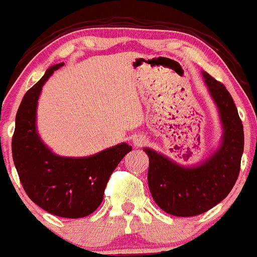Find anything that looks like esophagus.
Instances as JSON below:
<instances>
[{"label":"esophagus","mask_w":257,"mask_h":257,"mask_svg":"<svg viewBox=\"0 0 257 257\" xmlns=\"http://www.w3.org/2000/svg\"><path fill=\"white\" fill-rule=\"evenodd\" d=\"M146 143H148V140H146V138L142 137V135H137V137L133 138V145L138 146V148L146 145Z\"/></svg>","instance_id":"obj_1"}]
</instances>
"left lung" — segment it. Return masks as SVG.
Wrapping results in <instances>:
<instances>
[{
  "mask_svg": "<svg viewBox=\"0 0 257 257\" xmlns=\"http://www.w3.org/2000/svg\"><path fill=\"white\" fill-rule=\"evenodd\" d=\"M202 78L218 111L222 138L218 148L197 165L183 166L166 155L144 148L149 156L148 183L155 202L178 217L204 213L221 202L235 184L244 151L243 123L223 84L202 70Z\"/></svg>",
  "mask_w": 257,
  "mask_h": 257,
  "instance_id": "1",
  "label": "left lung"
}]
</instances>
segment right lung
Returning a JSON list of instances; mask_svg holds the SVG:
<instances>
[{
  "instance_id": "obj_1",
  "label": "right lung",
  "mask_w": 257,
  "mask_h": 257,
  "mask_svg": "<svg viewBox=\"0 0 257 257\" xmlns=\"http://www.w3.org/2000/svg\"><path fill=\"white\" fill-rule=\"evenodd\" d=\"M63 64L51 66L24 95L16 115L12 155L22 185L33 202L55 216L80 218L100 206L112 172L132 146L120 143L91 156L66 157L42 142L36 126L38 101L44 84Z\"/></svg>"
}]
</instances>
